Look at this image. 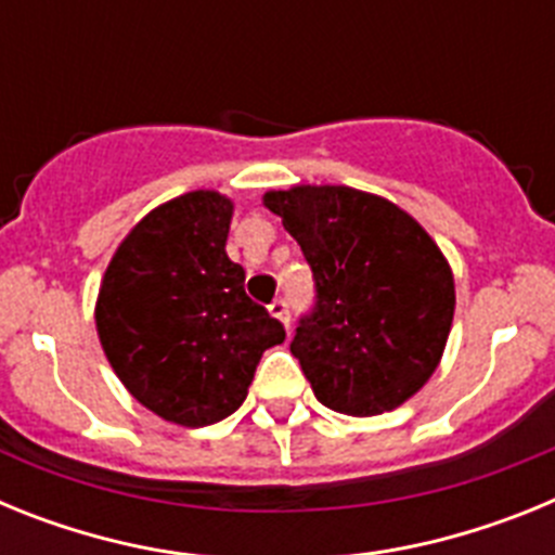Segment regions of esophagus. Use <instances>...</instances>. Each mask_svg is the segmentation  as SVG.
Masks as SVG:
<instances>
[{
    "label": "esophagus",
    "instance_id": "obj_1",
    "mask_svg": "<svg viewBox=\"0 0 555 555\" xmlns=\"http://www.w3.org/2000/svg\"><path fill=\"white\" fill-rule=\"evenodd\" d=\"M269 313H272L274 320H281L286 327L288 322H292V317H288V302L283 300V297H274V300L269 302Z\"/></svg>",
    "mask_w": 555,
    "mask_h": 555
}]
</instances>
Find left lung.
<instances>
[{
  "label": "left lung",
  "mask_w": 555,
  "mask_h": 555,
  "mask_svg": "<svg viewBox=\"0 0 555 555\" xmlns=\"http://www.w3.org/2000/svg\"><path fill=\"white\" fill-rule=\"evenodd\" d=\"M263 203L313 272L292 356L317 400L350 416L403 405L439 366L453 325V272L434 238L389 199L347 185L269 191Z\"/></svg>",
  "instance_id": "left-lung-1"
}]
</instances>
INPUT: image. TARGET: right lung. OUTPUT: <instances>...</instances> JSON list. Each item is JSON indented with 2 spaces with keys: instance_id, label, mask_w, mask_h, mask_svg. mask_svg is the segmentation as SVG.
Instances as JSON below:
<instances>
[{
  "instance_id": "right-lung-1",
  "label": "right lung",
  "mask_w": 555,
  "mask_h": 555,
  "mask_svg": "<svg viewBox=\"0 0 555 555\" xmlns=\"http://www.w3.org/2000/svg\"><path fill=\"white\" fill-rule=\"evenodd\" d=\"M230 217L233 203L217 191L146 214L113 255L96 300L113 372L141 405L185 428L233 414L263 350L286 338L224 253Z\"/></svg>"
}]
</instances>
